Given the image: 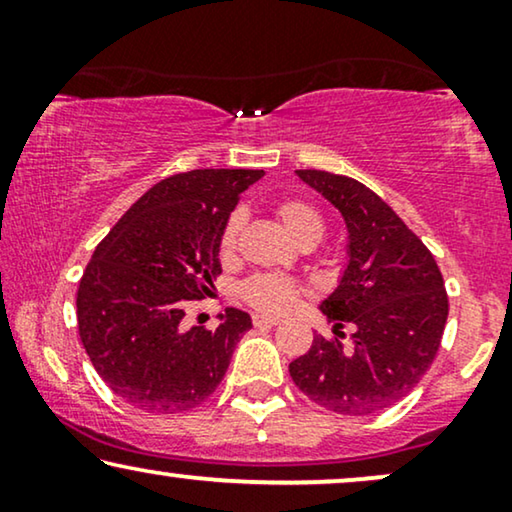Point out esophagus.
Instances as JSON below:
<instances>
[{"label": "esophagus", "instance_id": "34e87169", "mask_svg": "<svg viewBox=\"0 0 512 512\" xmlns=\"http://www.w3.org/2000/svg\"><path fill=\"white\" fill-rule=\"evenodd\" d=\"M251 321H254V326H258V328L277 326L279 324V319L277 317H270V314H254V317H251Z\"/></svg>", "mask_w": 512, "mask_h": 512}]
</instances>
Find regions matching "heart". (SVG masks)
<instances>
[{"instance_id": "1", "label": "heart", "mask_w": 512, "mask_h": 512, "mask_svg": "<svg viewBox=\"0 0 512 512\" xmlns=\"http://www.w3.org/2000/svg\"><path fill=\"white\" fill-rule=\"evenodd\" d=\"M275 214L284 228L296 237L298 242H317L324 235L326 221L312 202L303 198H282L275 205ZM244 216L242 212H230L223 221L219 235V256L230 261L235 256L237 244H240ZM300 286L284 275H254L240 286V296L251 307L261 312H286L298 300Z\"/></svg>"}]
</instances>
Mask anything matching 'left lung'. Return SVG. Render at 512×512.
<instances>
[{
  "mask_svg": "<svg viewBox=\"0 0 512 512\" xmlns=\"http://www.w3.org/2000/svg\"><path fill=\"white\" fill-rule=\"evenodd\" d=\"M296 172L340 209L349 263L338 289L319 305L335 338L317 335L289 373L321 408L373 415L408 396L436 359L450 310L443 275L424 242L361 181ZM345 323L355 328L349 348L339 340Z\"/></svg>",
  "mask_w": 512,
  "mask_h": 512,
  "instance_id": "left-lung-1",
  "label": "left lung"
}]
</instances>
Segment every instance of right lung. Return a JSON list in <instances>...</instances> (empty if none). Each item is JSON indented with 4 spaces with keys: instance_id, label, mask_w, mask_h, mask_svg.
<instances>
[{
    "instance_id": "1",
    "label": "right lung",
    "mask_w": 512,
    "mask_h": 512,
    "mask_svg": "<svg viewBox=\"0 0 512 512\" xmlns=\"http://www.w3.org/2000/svg\"><path fill=\"white\" fill-rule=\"evenodd\" d=\"M263 170H191L149 188L97 244L79 291L83 349L116 396L153 415L191 410L214 394L251 328L228 307L214 331L181 326L188 300L221 275L219 235Z\"/></svg>"
}]
</instances>
